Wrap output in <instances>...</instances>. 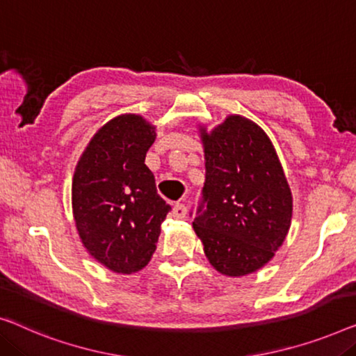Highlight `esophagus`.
<instances>
[{"label":"esophagus","instance_id":"1","mask_svg":"<svg viewBox=\"0 0 356 356\" xmlns=\"http://www.w3.org/2000/svg\"><path fill=\"white\" fill-rule=\"evenodd\" d=\"M186 213H188V209L184 207L183 204H177L173 207V210H172V215L175 216V218H178V220H183L184 216H186Z\"/></svg>","mask_w":356,"mask_h":356}]
</instances>
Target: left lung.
Returning a JSON list of instances; mask_svg holds the SVG:
<instances>
[{
    "mask_svg": "<svg viewBox=\"0 0 356 356\" xmlns=\"http://www.w3.org/2000/svg\"><path fill=\"white\" fill-rule=\"evenodd\" d=\"M197 127L205 181L194 231L216 271L250 275L275 257L289 233V183L271 140L255 122L234 114L212 130Z\"/></svg>",
    "mask_w": 356,
    "mask_h": 356,
    "instance_id": "8db88e82",
    "label": "left lung"
}]
</instances>
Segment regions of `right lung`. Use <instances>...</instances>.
<instances>
[{
  "mask_svg": "<svg viewBox=\"0 0 356 356\" xmlns=\"http://www.w3.org/2000/svg\"><path fill=\"white\" fill-rule=\"evenodd\" d=\"M156 136V125L143 115L111 118L92 135L72 178L81 244L117 275H133L151 261L170 210L144 163Z\"/></svg>",
  "mask_w": 356,
  "mask_h": 356,
  "instance_id": "add662e5",
  "label": "right lung"
}]
</instances>
